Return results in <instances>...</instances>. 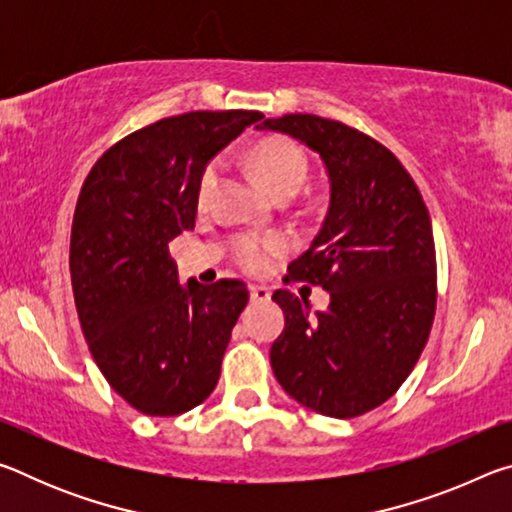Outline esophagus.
Instances as JSON below:
<instances>
[{"label": "esophagus", "mask_w": 512, "mask_h": 512, "mask_svg": "<svg viewBox=\"0 0 512 512\" xmlns=\"http://www.w3.org/2000/svg\"><path fill=\"white\" fill-rule=\"evenodd\" d=\"M250 298H253V302H268L271 300V289L255 284V287H250Z\"/></svg>", "instance_id": "34e87169"}]
</instances>
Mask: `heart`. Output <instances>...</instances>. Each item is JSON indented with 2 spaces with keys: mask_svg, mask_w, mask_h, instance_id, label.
<instances>
[{
  "mask_svg": "<svg viewBox=\"0 0 512 512\" xmlns=\"http://www.w3.org/2000/svg\"><path fill=\"white\" fill-rule=\"evenodd\" d=\"M248 164L268 192L275 198H291L302 187L309 173L305 151L289 137L273 135L259 140L248 153ZM219 169L207 164L198 180V201H207L216 187ZM287 250L282 237L277 235H241L232 244L235 262L250 273H262L271 266L277 255Z\"/></svg>",
  "mask_w": 512,
  "mask_h": 512,
  "instance_id": "b5f03b06",
  "label": "heart"
}]
</instances>
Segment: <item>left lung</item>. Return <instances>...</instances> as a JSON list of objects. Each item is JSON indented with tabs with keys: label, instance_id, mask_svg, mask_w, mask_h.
<instances>
[{
	"label": "left lung",
	"instance_id": "8db88e82",
	"mask_svg": "<svg viewBox=\"0 0 512 512\" xmlns=\"http://www.w3.org/2000/svg\"><path fill=\"white\" fill-rule=\"evenodd\" d=\"M257 128L320 153L329 176L323 228L289 280L320 284L329 307L280 289L284 332L271 366L293 400L329 418H357L397 393L427 345L436 314V248L427 205L402 162L370 135L316 115Z\"/></svg>",
	"mask_w": 512,
	"mask_h": 512
}]
</instances>
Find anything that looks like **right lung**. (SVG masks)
<instances>
[{
	"label": "right lung",
	"instance_id": "add662e5",
	"mask_svg": "<svg viewBox=\"0 0 512 512\" xmlns=\"http://www.w3.org/2000/svg\"><path fill=\"white\" fill-rule=\"evenodd\" d=\"M257 110H196L126 135L81 187L69 273L88 348L108 384L144 415H180L214 391L248 302L237 280L178 284L169 241L192 230L205 164Z\"/></svg>",
	"mask_w": 512,
	"mask_h": 512
}]
</instances>
